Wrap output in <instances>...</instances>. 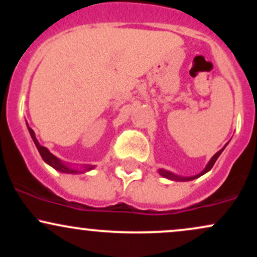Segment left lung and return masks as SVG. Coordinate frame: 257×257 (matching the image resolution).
I'll return each instance as SVG.
<instances>
[{
    "mask_svg": "<svg viewBox=\"0 0 257 257\" xmlns=\"http://www.w3.org/2000/svg\"><path fill=\"white\" fill-rule=\"evenodd\" d=\"M226 146H227V144H226L225 146L222 147V149L220 150L219 152L215 153V155L213 156V157H211L210 161L208 162V164H206L204 169H203L202 172H200L199 174H197V175H194V176H180V175H176V174H174V173H172V172H169V170H166V169H158L159 175L163 176V178H166V179L172 180V181H191V180H194V179L199 178V176L204 175L205 173H208L209 170H210L211 168H213V166L215 164V162H216V159L220 157V155H221V153H222L223 150H225V147H226Z\"/></svg>",
    "mask_w": 257,
    "mask_h": 257,
    "instance_id": "1",
    "label": "left lung"
}]
</instances>
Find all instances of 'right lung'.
Wrapping results in <instances>:
<instances>
[{
	"mask_svg": "<svg viewBox=\"0 0 257 257\" xmlns=\"http://www.w3.org/2000/svg\"><path fill=\"white\" fill-rule=\"evenodd\" d=\"M26 125H28V131H29V133H30L32 140H34L35 145H36L38 152H40V155H41V157H42L43 161L46 162L48 166L54 168L55 170H58V172H60V173H65V174H82L85 172H89V170L95 168V166H88V164H84L83 167H79V168H73L70 166V164L65 163V162L61 161V159L55 157L53 153L49 152V150L47 149V147L40 145V143H38V140L36 139V135H35V132L32 131L30 126H29L28 122H26Z\"/></svg>",
	"mask_w": 257,
	"mask_h": 257,
	"instance_id": "right-lung-1",
	"label": "right lung"
}]
</instances>
